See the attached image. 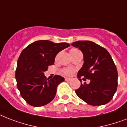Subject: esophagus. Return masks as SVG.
I'll return each instance as SVG.
<instances>
[{"label": "esophagus", "instance_id": "1", "mask_svg": "<svg viewBox=\"0 0 127 127\" xmlns=\"http://www.w3.org/2000/svg\"><path fill=\"white\" fill-rule=\"evenodd\" d=\"M65 80L66 81H71V78H69V77H65Z\"/></svg>", "mask_w": 127, "mask_h": 127}]
</instances>
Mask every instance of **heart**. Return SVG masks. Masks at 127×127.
I'll return each instance as SVG.
<instances>
[{
  "mask_svg": "<svg viewBox=\"0 0 127 127\" xmlns=\"http://www.w3.org/2000/svg\"><path fill=\"white\" fill-rule=\"evenodd\" d=\"M78 51H79V50L78 49H77V48H71L69 51L70 54L71 55L72 54L75 53V52ZM62 72L65 74V75H72L73 73V70L71 68H65L64 69L62 70Z\"/></svg>",
  "mask_w": 127,
  "mask_h": 127,
  "instance_id": "obj_1",
  "label": "heart"
}]
</instances>
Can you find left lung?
Here are the masks:
<instances>
[{
  "mask_svg": "<svg viewBox=\"0 0 127 127\" xmlns=\"http://www.w3.org/2000/svg\"><path fill=\"white\" fill-rule=\"evenodd\" d=\"M71 45L83 54L84 64L77 77L81 83L90 79L89 84L81 83L75 93L81 100L92 105L106 104L113 98L117 88L118 74L111 55L104 48L89 40H79Z\"/></svg>",
  "mask_w": 127,
  "mask_h": 127,
  "instance_id": "8db88e82",
  "label": "left lung"
}]
</instances>
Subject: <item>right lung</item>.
I'll list each match as a JSON object with an SVG mask.
<instances>
[{
	"mask_svg": "<svg viewBox=\"0 0 127 127\" xmlns=\"http://www.w3.org/2000/svg\"><path fill=\"white\" fill-rule=\"evenodd\" d=\"M69 46L67 42H54L48 40H37L22 50L17 63L16 79L20 94L25 102L34 107L46 105L56 96L58 85L64 81L56 75L46 79L44 71L54 65L56 56Z\"/></svg>",
	"mask_w": 127,
	"mask_h": 127,
	"instance_id": "1",
	"label": "right lung"
}]
</instances>
